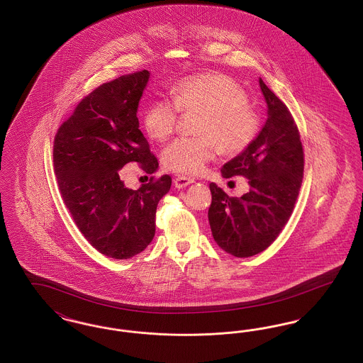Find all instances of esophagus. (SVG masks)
Here are the masks:
<instances>
[{"label":"esophagus","instance_id":"obj_1","mask_svg":"<svg viewBox=\"0 0 363 363\" xmlns=\"http://www.w3.org/2000/svg\"><path fill=\"white\" fill-rule=\"evenodd\" d=\"M194 179L188 178V177H177L174 179V185L177 189H185L186 186H189L190 184H193Z\"/></svg>","mask_w":363,"mask_h":363}]
</instances>
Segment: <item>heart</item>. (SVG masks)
Returning a JSON list of instances; mask_svg holds the SVG:
<instances>
[{
    "instance_id": "b5f03b06",
    "label": "heart",
    "mask_w": 363,
    "mask_h": 363,
    "mask_svg": "<svg viewBox=\"0 0 363 363\" xmlns=\"http://www.w3.org/2000/svg\"><path fill=\"white\" fill-rule=\"evenodd\" d=\"M174 102L157 99L143 114L145 133L155 141L173 135L178 113L197 111L199 138H178L163 152L164 166L174 173L199 175L216 155H238L259 132V117L247 106L241 86L222 73H204L186 77L174 86Z\"/></svg>"
}]
</instances>
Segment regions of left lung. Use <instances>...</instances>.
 Masks as SVG:
<instances>
[{
    "mask_svg": "<svg viewBox=\"0 0 363 363\" xmlns=\"http://www.w3.org/2000/svg\"><path fill=\"white\" fill-rule=\"evenodd\" d=\"M267 121L257 138L222 167L223 178L243 175L249 191L228 197L211 184L208 220L215 242L235 257H250L275 241L291 216L303 177V150L287 106L259 79Z\"/></svg>",
    "mask_w": 363,
    "mask_h": 363,
    "instance_id": "1",
    "label": "left lung"
}]
</instances>
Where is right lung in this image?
<instances>
[{"label":"right lung","instance_id":"obj_1","mask_svg":"<svg viewBox=\"0 0 363 363\" xmlns=\"http://www.w3.org/2000/svg\"><path fill=\"white\" fill-rule=\"evenodd\" d=\"M150 74L141 70L98 86L54 138L62 200L86 241L111 259H130L151 243L157 203L172 186L169 175L151 178L138 190L126 188L120 178L128 163L147 174L159 167L138 129V104Z\"/></svg>","mask_w":363,"mask_h":363}]
</instances>
